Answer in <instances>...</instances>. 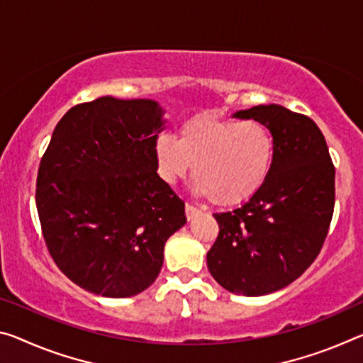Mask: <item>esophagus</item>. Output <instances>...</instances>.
<instances>
[{"mask_svg":"<svg viewBox=\"0 0 363 363\" xmlns=\"http://www.w3.org/2000/svg\"><path fill=\"white\" fill-rule=\"evenodd\" d=\"M199 213H200V210L197 208V206H194V205H189V203L186 205V216H187V220H189V221H191L194 216H197Z\"/></svg>","mask_w":363,"mask_h":363,"instance_id":"34e87169","label":"esophagus"}]
</instances>
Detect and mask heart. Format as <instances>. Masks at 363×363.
<instances>
[{"mask_svg":"<svg viewBox=\"0 0 363 363\" xmlns=\"http://www.w3.org/2000/svg\"><path fill=\"white\" fill-rule=\"evenodd\" d=\"M273 150V137L258 121L213 116L194 118L177 139L161 134L153 145L161 179L172 186L192 171L197 192L220 206L244 203L260 191Z\"/></svg>","mask_w":363,"mask_h":363,"instance_id":"obj_1","label":"heart"}]
</instances>
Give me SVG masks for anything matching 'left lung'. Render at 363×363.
Returning <instances> with one entry per match:
<instances>
[{
    "label": "left lung",
    "instance_id": "obj_1",
    "mask_svg": "<svg viewBox=\"0 0 363 363\" xmlns=\"http://www.w3.org/2000/svg\"><path fill=\"white\" fill-rule=\"evenodd\" d=\"M262 123L273 137L267 181L239 208L215 213L220 224L206 264L233 294H272L296 281L323 245L335 210V166L312 119L281 105L233 114Z\"/></svg>",
    "mask_w": 363,
    "mask_h": 363
}]
</instances>
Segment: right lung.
I'll use <instances>...</instances> for the list:
<instances>
[{
    "mask_svg": "<svg viewBox=\"0 0 363 363\" xmlns=\"http://www.w3.org/2000/svg\"><path fill=\"white\" fill-rule=\"evenodd\" d=\"M163 114L155 100L82 103L56 124L40 161L35 200L50 255L96 296L132 297L152 286L166 240L187 223L157 172Z\"/></svg>",
    "mask_w": 363,
    "mask_h": 363,
    "instance_id": "obj_1",
    "label": "right lung"
}]
</instances>
